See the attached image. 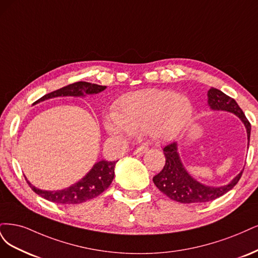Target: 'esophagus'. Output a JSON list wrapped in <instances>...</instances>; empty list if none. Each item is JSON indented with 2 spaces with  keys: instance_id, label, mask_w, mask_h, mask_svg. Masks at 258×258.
I'll return each mask as SVG.
<instances>
[{
  "instance_id": "obj_1",
  "label": "esophagus",
  "mask_w": 258,
  "mask_h": 258,
  "mask_svg": "<svg viewBox=\"0 0 258 258\" xmlns=\"http://www.w3.org/2000/svg\"><path fill=\"white\" fill-rule=\"evenodd\" d=\"M148 147L147 146H145V145H143V146H140V147H138V148H136L135 150H134V154H143V153H145V152H147L148 151Z\"/></svg>"
}]
</instances>
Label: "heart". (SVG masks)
<instances>
[{"label": "heart", "instance_id": "b5f03b06", "mask_svg": "<svg viewBox=\"0 0 258 258\" xmlns=\"http://www.w3.org/2000/svg\"><path fill=\"white\" fill-rule=\"evenodd\" d=\"M193 114L194 106L187 96L168 90L146 89L122 96L105 125L113 136L148 131L153 138L165 141L176 138Z\"/></svg>", "mask_w": 258, "mask_h": 258}]
</instances>
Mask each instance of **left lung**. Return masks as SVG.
<instances>
[{
    "instance_id": "1",
    "label": "left lung",
    "mask_w": 258,
    "mask_h": 258,
    "mask_svg": "<svg viewBox=\"0 0 258 258\" xmlns=\"http://www.w3.org/2000/svg\"><path fill=\"white\" fill-rule=\"evenodd\" d=\"M208 105L211 110L228 111L236 114L242 121L246 128L247 148L251 136V124L245 118L242 109L234 98L229 97L222 91L211 88L208 91ZM166 163L160 173L153 177V182L162 193L172 201L182 204H202L214 201L226 194L234 187L242 176L243 169L232 179L229 183L223 186L205 185L193 178L182 164L178 152V144L172 143L164 148Z\"/></svg>"
}]
</instances>
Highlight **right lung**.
<instances>
[{"instance_id":"add662e5","label":"right lung","mask_w":258,"mask_h":258,"mask_svg":"<svg viewBox=\"0 0 258 258\" xmlns=\"http://www.w3.org/2000/svg\"><path fill=\"white\" fill-rule=\"evenodd\" d=\"M107 87L99 86L95 84H90L86 81H78L75 84L63 87L59 90L53 91L40 97L34 104L40 103L43 101L53 97L60 96H86L89 94H97L102 92ZM117 162H108L99 161L93 165V167L86 174V176L79 180L76 183L59 190H45L40 189L33 184L26 178L30 187L34 192L47 199L49 202L62 205H75L81 204L87 201H90L94 197H97L102 194L105 189L111 184L114 178V167Z\"/></svg>"}]
</instances>
